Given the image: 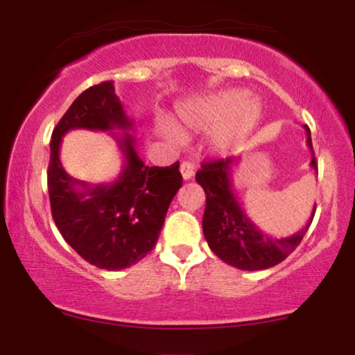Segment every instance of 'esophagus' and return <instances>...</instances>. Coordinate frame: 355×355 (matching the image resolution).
<instances>
[{
    "mask_svg": "<svg viewBox=\"0 0 355 355\" xmlns=\"http://www.w3.org/2000/svg\"><path fill=\"white\" fill-rule=\"evenodd\" d=\"M180 172H182L183 180H190V178L195 175V165L191 164V162H183L180 165Z\"/></svg>",
    "mask_w": 355,
    "mask_h": 355,
    "instance_id": "34e87169",
    "label": "esophagus"
}]
</instances>
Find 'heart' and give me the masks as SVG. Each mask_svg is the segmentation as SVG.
I'll list each match as a JSON object with an SVG mask.
<instances>
[{
	"mask_svg": "<svg viewBox=\"0 0 355 355\" xmlns=\"http://www.w3.org/2000/svg\"><path fill=\"white\" fill-rule=\"evenodd\" d=\"M262 116L259 100L243 92H223L218 95L187 101L178 107L175 123L190 132H214L211 144L217 150L234 148L248 137ZM178 138V133L172 132Z\"/></svg>",
	"mask_w": 355,
	"mask_h": 355,
	"instance_id": "1",
	"label": "heart"
}]
</instances>
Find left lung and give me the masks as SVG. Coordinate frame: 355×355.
<instances>
[{"label": "left lung", "mask_w": 355, "mask_h": 355, "mask_svg": "<svg viewBox=\"0 0 355 355\" xmlns=\"http://www.w3.org/2000/svg\"><path fill=\"white\" fill-rule=\"evenodd\" d=\"M304 128L307 133V146L312 152L311 166L317 172L311 130L307 125ZM237 162V158L234 157L205 162L202 170L195 175V180L200 183L207 195L202 222L203 235L211 252L229 266L237 267L240 270H263L287 259L302 242L315 215V205L302 230L297 234L282 239L267 235L247 217L235 197L232 187V166Z\"/></svg>", "instance_id": "left-lung-1"}]
</instances>
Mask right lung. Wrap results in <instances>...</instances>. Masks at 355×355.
<instances>
[{
	"label": "right lung",
	"instance_id": "1",
	"mask_svg": "<svg viewBox=\"0 0 355 355\" xmlns=\"http://www.w3.org/2000/svg\"><path fill=\"white\" fill-rule=\"evenodd\" d=\"M76 128L124 132L116 138L125 164L115 182L88 186L64 172L59 146L64 133ZM132 128L133 120L126 116L113 81H103L73 101L50 141L48 193L53 220L76 254L105 270L133 266L152 250L170 202L182 187L178 162L170 166H148L141 162L135 137L128 133Z\"/></svg>",
	"mask_w": 355,
	"mask_h": 355
}]
</instances>
